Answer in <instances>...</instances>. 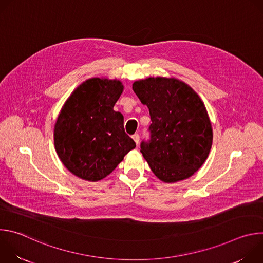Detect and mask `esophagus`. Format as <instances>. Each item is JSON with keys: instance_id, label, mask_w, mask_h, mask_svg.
Listing matches in <instances>:
<instances>
[{"instance_id": "obj_1", "label": "esophagus", "mask_w": 263, "mask_h": 263, "mask_svg": "<svg viewBox=\"0 0 263 263\" xmlns=\"http://www.w3.org/2000/svg\"><path fill=\"white\" fill-rule=\"evenodd\" d=\"M132 138H133V140L135 141V143L136 144H138L139 143V135L136 133V134H134V135H132Z\"/></svg>"}]
</instances>
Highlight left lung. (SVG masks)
<instances>
[{
  "mask_svg": "<svg viewBox=\"0 0 263 263\" xmlns=\"http://www.w3.org/2000/svg\"><path fill=\"white\" fill-rule=\"evenodd\" d=\"M132 88L152 121L151 138L140 143L152 172L165 183L192 177L206 161L213 138L201 98L175 78H146L135 81Z\"/></svg>",
  "mask_w": 263,
  "mask_h": 263,
  "instance_id": "8db88e82",
  "label": "left lung"
}]
</instances>
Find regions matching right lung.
<instances>
[{"mask_svg": "<svg viewBox=\"0 0 263 263\" xmlns=\"http://www.w3.org/2000/svg\"><path fill=\"white\" fill-rule=\"evenodd\" d=\"M124 90L120 80L91 78L74 89L54 127V144L63 165L74 176L99 181L112 173L132 148L124 117L114 107Z\"/></svg>", "mask_w": 263, "mask_h": 263, "instance_id": "1", "label": "right lung"}]
</instances>
